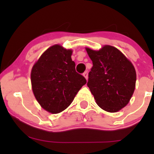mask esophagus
<instances>
[{
    "mask_svg": "<svg viewBox=\"0 0 154 154\" xmlns=\"http://www.w3.org/2000/svg\"><path fill=\"white\" fill-rule=\"evenodd\" d=\"M83 76H84L85 77L86 79H88V72H85L84 73H83Z\"/></svg>",
    "mask_w": 154,
    "mask_h": 154,
    "instance_id": "obj_1",
    "label": "esophagus"
}]
</instances>
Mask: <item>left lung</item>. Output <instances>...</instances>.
I'll use <instances>...</instances> for the list:
<instances>
[{"label": "left lung", "mask_w": 154, "mask_h": 154, "mask_svg": "<svg viewBox=\"0 0 154 154\" xmlns=\"http://www.w3.org/2000/svg\"><path fill=\"white\" fill-rule=\"evenodd\" d=\"M93 61L88 87L97 104L108 112H116L130 101L135 88L136 72L121 51L111 45L99 51L86 48Z\"/></svg>", "instance_id": "left-lung-1"}]
</instances>
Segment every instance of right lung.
<instances>
[{
	"label": "right lung",
	"instance_id": "add662e5",
	"mask_svg": "<svg viewBox=\"0 0 154 154\" xmlns=\"http://www.w3.org/2000/svg\"><path fill=\"white\" fill-rule=\"evenodd\" d=\"M72 51L59 45L47 49L35 63L31 82L35 98L52 114L66 109L73 101L86 79L75 70Z\"/></svg>",
	"mask_w": 154,
	"mask_h": 154
}]
</instances>
